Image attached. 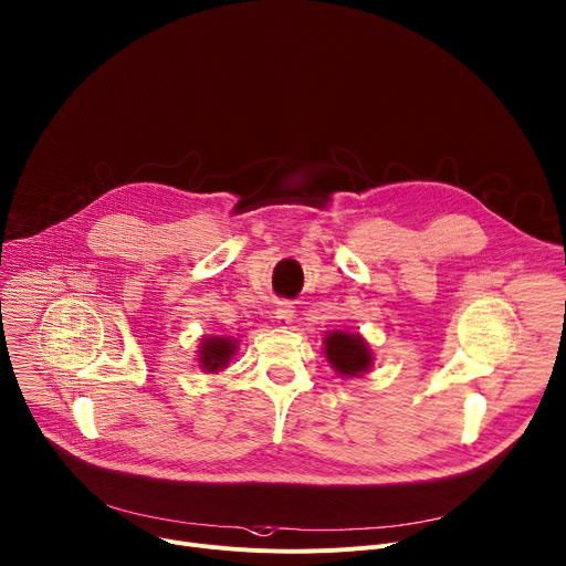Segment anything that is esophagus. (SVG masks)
<instances>
[{"label":"esophagus","mask_w":566,"mask_h":566,"mask_svg":"<svg viewBox=\"0 0 566 566\" xmlns=\"http://www.w3.org/2000/svg\"><path fill=\"white\" fill-rule=\"evenodd\" d=\"M275 321H277V325H282V327H286L291 321H293V306L289 304V302H282L277 310H275Z\"/></svg>","instance_id":"34e87169"}]
</instances>
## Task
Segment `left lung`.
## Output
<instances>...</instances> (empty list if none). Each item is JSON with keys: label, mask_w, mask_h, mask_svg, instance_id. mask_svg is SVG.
<instances>
[{"label": "left lung", "mask_w": 566, "mask_h": 566, "mask_svg": "<svg viewBox=\"0 0 566 566\" xmlns=\"http://www.w3.org/2000/svg\"><path fill=\"white\" fill-rule=\"evenodd\" d=\"M325 356L332 368L343 377H361L373 368V352L361 334L329 332L325 336Z\"/></svg>", "instance_id": "8db88e82"}]
</instances>
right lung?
<instances>
[{
  "label": "right lung",
  "mask_w": 566,
  "mask_h": 566,
  "mask_svg": "<svg viewBox=\"0 0 566 566\" xmlns=\"http://www.w3.org/2000/svg\"><path fill=\"white\" fill-rule=\"evenodd\" d=\"M234 352H237V340L232 336H208L200 340L198 364L205 373L214 375V373L228 368Z\"/></svg>",
  "instance_id": "obj_1"
}]
</instances>
